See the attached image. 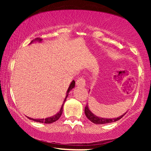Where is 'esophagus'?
I'll use <instances>...</instances> for the list:
<instances>
[{"instance_id": "34e87169", "label": "esophagus", "mask_w": 151, "mask_h": 151, "mask_svg": "<svg viewBox=\"0 0 151 151\" xmlns=\"http://www.w3.org/2000/svg\"><path fill=\"white\" fill-rule=\"evenodd\" d=\"M76 85L77 86H85V79L83 77H79V79L76 81Z\"/></svg>"}]
</instances>
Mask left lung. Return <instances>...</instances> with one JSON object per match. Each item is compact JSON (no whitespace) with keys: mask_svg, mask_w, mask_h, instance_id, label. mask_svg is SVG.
Returning a JSON list of instances; mask_svg holds the SVG:
<instances>
[{"mask_svg":"<svg viewBox=\"0 0 151 151\" xmlns=\"http://www.w3.org/2000/svg\"><path fill=\"white\" fill-rule=\"evenodd\" d=\"M84 113H85L86 116L89 119L91 122L93 123V124H109V123L115 122V121H119V119H121V118L124 116V115L126 113L123 114L121 116L118 118H114V119H105V118H100L99 116H96L93 114L92 112L89 109V107H88V105H86L85 106V109H84Z\"/></svg>","mask_w":151,"mask_h":151,"instance_id":"1","label":"left lung"}]
</instances>
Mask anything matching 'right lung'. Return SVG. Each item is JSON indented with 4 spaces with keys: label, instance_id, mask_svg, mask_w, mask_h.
<instances>
[{
    "label": "right lung",
    "instance_id": "add662e5",
    "mask_svg": "<svg viewBox=\"0 0 151 151\" xmlns=\"http://www.w3.org/2000/svg\"><path fill=\"white\" fill-rule=\"evenodd\" d=\"M35 41H38V42H41L42 41V39H40V38H35ZM33 42V40H32V42L30 43H32ZM74 86H75V81L74 80H73L71 82L70 86H69L68 88V90H67V94H66V96H65V101L63 102V104H62L61 109H60V111L58 112V114H55V115H54L53 116H51V117H48V118H46V119H32V118H30V117H27L29 119H32V121H36V122H39V123H45V124H52V123L55 122V121H58L59 119H60V116H61L62 114V111H63V106H64V103H65L66 99H67V96H68V94H69V92H70V91H71L73 88L74 87Z\"/></svg>",
    "mask_w": 151,
    "mask_h": 151
}]
</instances>
